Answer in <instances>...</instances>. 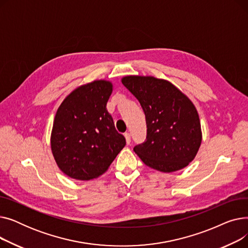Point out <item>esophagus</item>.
<instances>
[{"label": "esophagus", "mask_w": 248, "mask_h": 248, "mask_svg": "<svg viewBox=\"0 0 248 248\" xmlns=\"http://www.w3.org/2000/svg\"><path fill=\"white\" fill-rule=\"evenodd\" d=\"M124 138H125V140H126V144L127 145L131 144V135H129V133H125Z\"/></svg>", "instance_id": "obj_1"}]
</instances>
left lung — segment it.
<instances>
[{
	"label": "left lung",
	"instance_id": "left-lung-1",
	"mask_svg": "<svg viewBox=\"0 0 248 248\" xmlns=\"http://www.w3.org/2000/svg\"><path fill=\"white\" fill-rule=\"evenodd\" d=\"M122 82L146 115V140L134 148L140 159L165 173L188 166L202 140L199 115L192 101L171 82L152 76H125Z\"/></svg>",
	"mask_w": 248,
	"mask_h": 248
}]
</instances>
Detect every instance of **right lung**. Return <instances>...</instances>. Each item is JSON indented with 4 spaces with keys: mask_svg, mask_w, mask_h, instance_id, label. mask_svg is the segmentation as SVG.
Wrapping results in <instances>:
<instances>
[{
    "mask_svg": "<svg viewBox=\"0 0 248 248\" xmlns=\"http://www.w3.org/2000/svg\"><path fill=\"white\" fill-rule=\"evenodd\" d=\"M112 84L96 80L76 88L59 107L51 134V150L65 174L87 181L106 172L125 146L107 109Z\"/></svg>",
    "mask_w": 248,
    "mask_h": 248,
    "instance_id": "right-lung-1",
    "label": "right lung"
}]
</instances>
